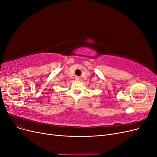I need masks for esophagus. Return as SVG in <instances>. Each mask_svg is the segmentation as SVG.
<instances>
[{"label":"esophagus","instance_id":"esophagus-1","mask_svg":"<svg viewBox=\"0 0 157 157\" xmlns=\"http://www.w3.org/2000/svg\"><path fill=\"white\" fill-rule=\"evenodd\" d=\"M75 79L77 80H80V78L78 77V76H76L75 77Z\"/></svg>","mask_w":157,"mask_h":157}]
</instances>
